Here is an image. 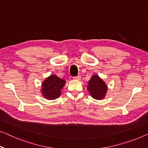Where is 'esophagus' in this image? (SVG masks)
<instances>
[{
	"label": "esophagus",
	"instance_id": "obj_1",
	"mask_svg": "<svg viewBox=\"0 0 148 148\" xmlns=\"http://www.w3.org/2000/svg\"><path fill=\"white\" fill-rule=\"evenodd\" d=\"M73 78H74V80H80V79H81V76H80V75H78V76L74 77Z\"/></svg>",
	"mask_w": 148,
	"mask_h": 148
}]
</instances>
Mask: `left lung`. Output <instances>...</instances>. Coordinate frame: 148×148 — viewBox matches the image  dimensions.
Segmentation results:
<instances>
[{
	"instance_id": "left-lung-1",
	"label": "left lung",
	"mask_w": 148,
	"mask_h": 148,
	"mask_svg": "<svg viewBox=\"0 0 148 148\" xmlns=\"http://www.w3.org/2000/svg\"><path fill=\"white\" fill-rule=\"evenodd\" d=\"M87 89L92 98L96 100H101L106 94L108 87L102 79L95 74L88 82Z\"/></svg>"
}]
</instances>
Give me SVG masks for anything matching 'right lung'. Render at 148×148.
Masks as SVG:
<instances>
[{"label":"right lung","mask_w":148,"mask_h":148,"mask_svg":"<svg viewBox=\"0 0 148 148\" xmlns=\"http://www.w3.org/2000/svg\"><path fill=\"white\" fill-rule=\"evenodd\" d=\"M66 83L56 75H50L42 84L41 92L48 100H55L61 95V90Z\"/></svg>","instance_id":"add662e5"}]
</instances>
